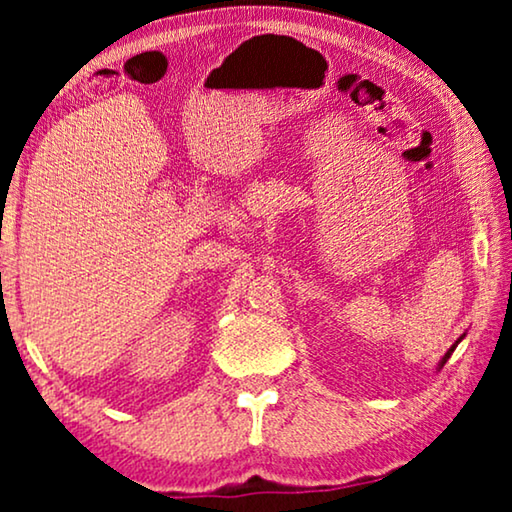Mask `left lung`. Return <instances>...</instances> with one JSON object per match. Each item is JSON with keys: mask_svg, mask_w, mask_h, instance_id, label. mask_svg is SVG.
<instances>
[{"mask_svg": "<svg viewBox=\"0 0 512 512\" xmlns=\"http://www.w3.org/2000/svg\"><path fill=\"white\" fill-rule=\"evenodd\" d=\"M461 338H464V335H461ZM461 338H459V340H461ZM459 340H457V342H454V345H452L450 349H447V354L443 356V361H440V368H443V366H445V361H447V359H450V356H452V352H454V347H457V345H459Z\"/></svg>", "mask_w": 512, "mask_h": 512, "instance_id": "obj_1", "label": "left lung"}]
</instances>
